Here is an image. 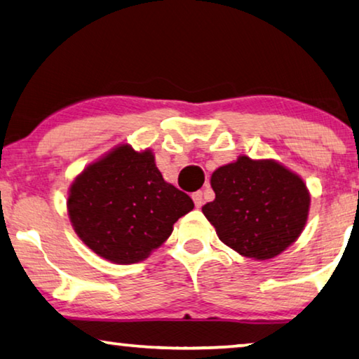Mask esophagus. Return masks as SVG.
<instances>
[{
	"mask_svg": "<svg viewBox=\"0 0 359 359\" xmlns=\"http://www.w3.org/2000/svg\"><path fill=\"white\" fill-rule=\"evenodd\" d=\"M191 198H194L195 206H196V208H201V205H203V191H201V190L195 191V194L191 195Z\"/></svg>",
	"mask_w": 359,
	"mask_h": 359,
	"instance_id": "34e87169",
	"label": "esophagus"
}]
</instances>
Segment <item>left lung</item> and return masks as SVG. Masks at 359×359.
<instances>
[{
	"label": "left lung",
	"instance_id": "left-lung-1",
	"mask_svg": "<svg viewBox=\"0 0 359 359\" xmlns=\"http://www.w3.org/2000/svg\"><path fill=\"white\" fill-rule=\"evenodd\" d=\"M216 194L201 208L217 237L258 261L280 255L302 233L309 211L306 184L274 159L238 156L211 175Z\"/></svg>",
	"mask_w": 359,
	"mask_h": 359
}]
</instances>
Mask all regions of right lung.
Instances as JSON below:
<instances>
[{
	"label": "right lung",
	"instance_id": "add662e5",
	"mask_svg": "<svg viewBox=\"0 0 359 359\" xmlns=\"http://www.w3.org/2000/svg\"><path fill=\"white\" fill-rule=\"evenodd\" d=\"M194 210L191 198L168 184L151 149L121 145L79 174L69 189L67 211L87 247L114 264L148 258Z\"/></svg>",
	"mask_w": 359,
	"mask_h": 359
}]
</instances>
